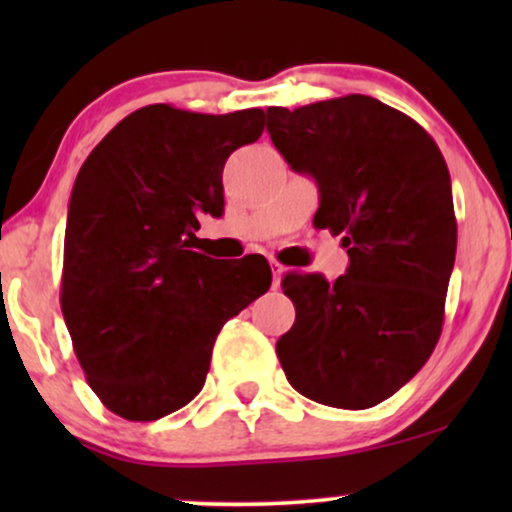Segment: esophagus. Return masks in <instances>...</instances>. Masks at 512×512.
<instances>
[{"instance_id": "obj_1", "label": "esophagus", "mask_w": 512, "mask_h": 512, "mask_svg": "<svg viewBox=\"0 0 512 512\" xmlns=\"http://www.w3.org/2000/svg\"><path fill=\"white\" fill-rule=\"evenodd\" d=\"M269 267H272V276H274V289L276 286H279V281H281V274H284V267H281L279 262H269Z\"/></svg>"}]
</instances>
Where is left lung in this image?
<instances>
[{"mask_svg": "<svg viewBox=\"0 0 512 512\" xmlns=\"http://www.w3.org/2000/svg\"><path fill=\"white\" fill-rule=\"evenodd\" d=\"M267 132L320 190L315 226L344 233L337 281L286 274L296 322L276 342L286 380L313 402L368 409L436 349L455 264L450 173L421 125L361 93L267 108Z\"/></svg>", "mask_w": 512, "mask_h": 512, "instance_id": "obj_1", "label": "left lung"}]
</instances>
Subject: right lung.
Here are the masks:
<instances>
[{"mask_svg": "<svg viewBox=\"0 0 512 512\" xmlns=\"http://www.w3.org/2000/svg\"><path fill=\"white\" fill-rule=\"evenodd\" d=\"M264 110H134L76 175L67 211L62 315L88 385L113 414L156 421L204 387L221 327L272 286L264 257L192 250L202 214H223L226 158L260 139Z\"/></svg>", "mask_w": 512, "mask_h": 512, "instance_id": "right-lung-1", "label": "right lung"}]
</instances>
